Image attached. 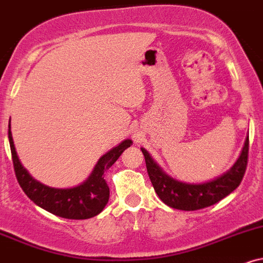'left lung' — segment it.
I'll use <instances>...</instances> for the list:
<instances>
[{"label": "left lung", "instance_id": "1", "mask_svg": "<svg viewBox=\"0 0 263 263\" xmlns=\"http://www.w3.org/2000/svg\"><path fill=\"white\" fill-rule=\"evenodd\" d=\"M141 151L152 185L160 200L175 210L197 211L219 202L240 185L248 165L249 136L234 165L222 175L204 182L194 183L174 179L164 172L143 147Z\"/></svg>", "mask_w": 263, "mask_h": 263}]
</instances>
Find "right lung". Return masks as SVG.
Wrapping results in <instances>:
<instances>
[{
	"mask_svg": "<svg viewBox=\"0 0 263 263\" xmlns=\"http://www.w3.org/2000/svg\"><path fill=\"white\" fill-rule=\"evenodd\" d=\"M8 140L15 176L25 195L43 210L67 219H88L98 216L104 210L110 196L104 173L119 159L126 148L132 145L131 140L122 141L100 157L93 172L83 182L73 187L59 189L37 181L22 165L12 137L11 119L8 125Z\"/></svg>",
	"mask_w": 263,
	"mask_h": 263,
	"instance_id": "1",
	"label": "right lung"
}]
</instances>
